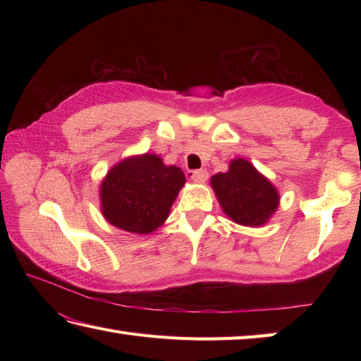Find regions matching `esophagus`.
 Here are the masks:
<instances>
[{"label": "esophagus", "mask_w": 361, "mask_h": 361, "mask_svg": "<svg viewBox=\"0 0 361 361\" xmlns=\"http://www.w3.org/2000/svg\"><path fill=\"white\" fill-rule=\"evenodd\" d=\"M188 176L190 178V181H194V183H204L206 180H208V172L200 169V171L188 172Z\"/></svg>", "instance_id": "34e87169"}]
</instances>
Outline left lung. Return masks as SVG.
Instances as JSON below:
<instances>
[{
  "mask_svg": "<svg viewBox=\"0 0 361 361\" xmlns=\"http://www.w3.org/2000/svg\"><path fill=\"white\" fill-rule=\"evenodd\" d=\"M221 211L242 226L257 228L268 224L279 206V192L248 159L229 161L228 172L211 176Z\"/></svg>",
  "mask_w": 361,
  "mask_h": 361,
  "instance_id": "obj_1",
  "label": "left lung"
}]
</instances>
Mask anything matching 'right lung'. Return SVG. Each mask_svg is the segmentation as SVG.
<instances>
[{
    "label": "right lung",
    "mask_w": 361,
    "mask_h": 361,
    "mask_svg": "<svg viewBox=\"0 0 361 361\" xmlns=\"http://www.w3.org/2000/svg\"><path fill=\"white\" fill-rule=\"evenodd\" d=\"M186 176L155 153L114 164L101 183V211L110 225L132 234H150L164 224Z\"/></svg>",
    "instance_id": "1"
}]
</instances>
